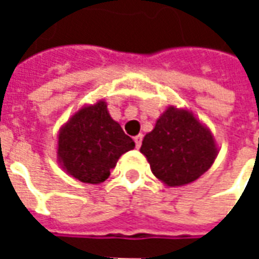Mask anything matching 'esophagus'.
Listing matches in <instances>:
<instances>
[{
  "label": "esophagus",
  "instance_id": "34e87169",
  "mask_svg": "<svg viewBox=\"0 0 259 259\" xmlns=\"http://www.w3.org/2000/svg\"><path fill=\"white\" fill-rule=\"evenodd\" d=\"M141 140H143V135H137L135 137V143H136V147H137V148H140Z\"/></svg>",
  "mask_w": 259,
  "mask_h": 259
}]
</instances>
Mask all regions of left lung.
<instances>
[{"mask_svg": "<svg viewBox=\"0 0 259 259\" xmlns=\"http://www.w3.org/2000/svg\"><path fill=\"white\" fill-rule=\"evenodd\" d=\"M140 152L154 176L169 187L193 183L211 168L219 154L209 127L194 113L170 105L143 139Z\"/></svg>", "mask_w": 259, "mask_h": 259, "instance_id": "8db88e82", "label": "left lung"}]
</instances>
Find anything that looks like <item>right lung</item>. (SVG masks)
<instances>
[{"instance_id": "obj_1", "label": "right lung", "mask_w": 259, "mask_h": 259, "mask_svg": "<svg viewBox=\"0 0 259 259\" xmlns=\"http://www.w3.org/2000/svg\"><path fill=\"white\" fill-rule=\"evenodd\" d=\"M133 148L135 141L100 100L80 108L59 129L57 159L73 179L98 185L108 179L120 155Z\"/></svg>"}]
</instances>
